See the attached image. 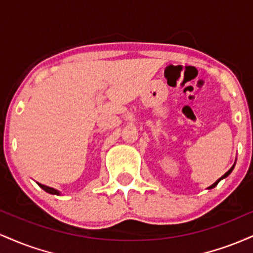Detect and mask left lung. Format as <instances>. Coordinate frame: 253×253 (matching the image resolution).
<instances>
[{
    "label": "left lung",
    "mask_w": 253,
    "mask_h": 253,
    "mask_svg": "<svg viewBox=\"0 0 253 253\" xmlns=\"http://www.w3.org/2000/svg\"><path fill=\"white\" fill-rule=\"evenodd\" d=\"M232 170H233V168H231V169H229V170L227 171V172H226V173H225V175H223V176L221 177V178H219V179H217V181H216L215 183H214V184H211V187H210V189H211V188H214V187H215V185H217V183H219L220 181H221V179H222V178H225V177H227V176L229 175V173H231V172H232Z\"/></svg>",
    "instance_id": "obj_1"
}]
</instances>
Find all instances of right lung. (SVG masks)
I'll list each match as a JSON object with an SVG mask.
<instances>
[{
	"label": "right lung",
	"mask_w": 253,
	"mask_h": 253,
	"mask_svg": "<svg viewBox=\"0 0 253 253\" xmlns=\"http://www.w3.org/2000/svg\"><path fill=\"white\" fill-rule=\"evenodd\" d=\"M38 184H39V187H40V188H42L43 190H45V191H47V193H50V194H53V195H59V191L56 190V189H53V188H51V187H47V185L40 184V183H38Z\"/></svg>",
	"instance_id": "1"
}]
</instances>
